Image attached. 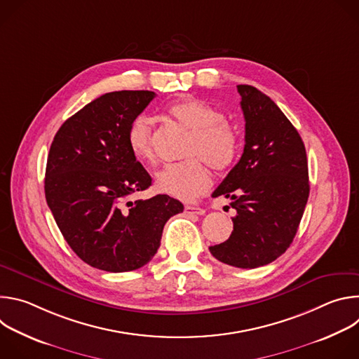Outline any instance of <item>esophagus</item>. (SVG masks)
Masks as SVG:
<instances>
[{"mask_svg":"<svg viewBox=\"0 0 359 359\" xmlns=\"http://www.w3.org/2000/svg\"><path fill=\"white\" fill-rule=\"evenodd\" d=\"M184 213H187V215H197V216H203L204 213H206V210H204L203 208H197V206H186V208H184Z\"/></svg>","mask_w":359,"mask_h":359,"instance_id":"obj_1","label":"esophagus"}]
</instances>
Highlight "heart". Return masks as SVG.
Returning a JSON list of instances; mask_svg holds the SVG:
<instances>
[{
	"instance_id": "1",
	"label": "heart",
	"mask_w": 359,
	"mask_h": 359,
	"mask_svg": "<svg viewBox=\"0 0 359 359\" xmlns=\"http://www.w3.org/2000/svg\"><path fill=\"white\" fill-rule=\"evenodd\" d=\"M168 115L190 133L184 149L187 161L168 165L156 175L159 191L183 201H191L206 191L212 176L208 165L217 170H227L237 159L240 137L236 128L224 115L206 102L184 97L166 108ZM153 126L146 116L135 118L126 132V142L132 155L143 163L155 161Z\"/></svg>"
}]
</instances>
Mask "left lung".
I'll return each mask as SVG.
<instances>
[{
    "label": "left lung",
    "mask_w": 359,
    "mask_h": 359,
    "mask_svg": "<svg viewBox=\"0 0 359 359\" xmlns=\"http://www.w3.org/2000/svg\"><path fill=\"white\" fill-rule=\"evenodd\" d=\"M245 121L238 163L213 197L231 198L233 231L209 250L219 262L255 269L270 264L292 243L310 194L304 142L274 102L257 88L237 85Z\"/></svg>",
    "instance_id": "left-lung-1"
}]
</instances>
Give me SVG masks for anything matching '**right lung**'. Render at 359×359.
Listing matches in <instances>:
<instances>
[{
    "label": "right lung",
    "mask_w": 359,
    "mask_h": 359,
    "mask_svg": "<svg viewBox=\"0 0 359 359\" xmlns=\"http://www.w3.org/2000/svg\"><path fill=\"white\" fill-rule=\"evenodd\" d=\"M156 96L118 90L96 97L57 132L45 170V197L78 257L111 273L132 271L156 254L166 222L183 204L158 194L130 200L151 177L126 142L130 122Z\"/></svg>",
    "instance_id": "add662e5"
}]
</instances>
